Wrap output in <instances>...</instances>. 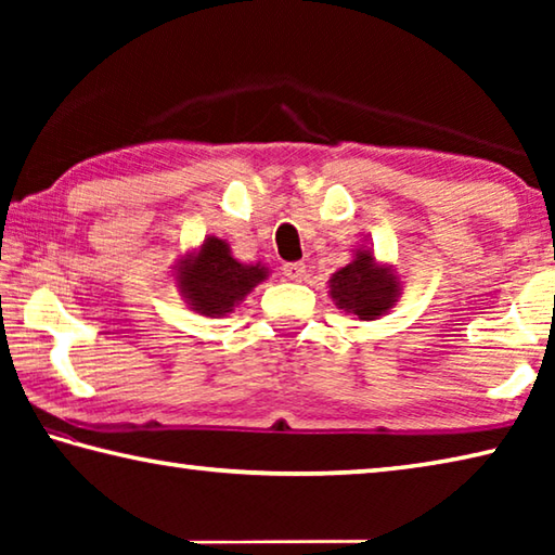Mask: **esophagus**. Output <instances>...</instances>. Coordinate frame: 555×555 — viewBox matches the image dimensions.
Wrapping results in <instances>:
<instances>
[{"label": "esophagus", "instance_id": "obj_1", "mask_svg": "<svg viewBox=\"0 0 555 555\" xmlns=\"http://www.w3.org/2000/svg\"><path fill=\"white\" fill-rule=\"evenodd\" d=\"M284 274L291 281H304L306 264H304V261H291V264H284Z\"/></svg>", "mask_w": 555, "mask_h": 555}]
</instances>
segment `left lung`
Listing matches in <instances>:
<instances>
[{"label":"left lung","instance_id":"8db88e82","mask_svg":"<svg viewBox=\"0 0 555 555\" xmlns=\"http://www.w3.org/2000/svg\"><path fill=\"white\" fill-rule=\"evenodd\" d=\"M331 298L345 313H352L360 321H377L387 315L401 294L399 276L387 264L374 259L372 249H357L352 261L337 269L327 281Z\"/></svg>","mask_w":555,"mask_h":555}]
</instances>
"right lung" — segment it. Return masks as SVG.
<instances>
[{"instance_id":"1","label":"right lung","mask_w":555,"mask_h":555,"mask_svg":"<svg viewBox=\"0 0 555 555\" xmlns=\"http://www.w3.org/2000/svg\"><path fill=\"white\" fill-rule=\"evenodd\" d=\"M173 276L185 304L195 313L222 318L269 276V269L261 261L242 264L232 257L228 242L208 234L198 249L178 259Z\"/></svg>"}]
</instances>
